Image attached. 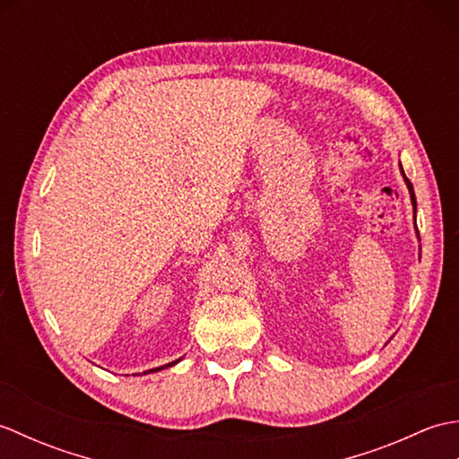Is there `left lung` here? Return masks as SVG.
Returning a JSON list of instances; mask_svg holds the SVG:
<instances>
[{
  "instance_id": "8db88e82",
  "label": "left lung",
  "mask_w": 459,
  "mask_h": 459,
  "mask_svg": "<svg viewBox=\"0 0 459 459\" xmlns=\"http://www.w3.org/2000/svg\"><path fill=\"white\" fill-rule=\"evenodd\" d=\"M401 173H403V178H404V181H406V187H408V193H411V201H412V207H414V219H416V197H414V189H412V183L408 181V178L404 175V171H403V165H401ZM416 232H418V229H416Z\"/></svg>"
}]
</instances>
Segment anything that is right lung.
<instances>
[{
  "mask_svg": "<svg viewBox=\"0 0 459 459\" xmlns=\"http://www.w3.org/2000/svg\"><path fill=\"white\" fill-rule=\"evenodd\" d=\"M181 359H178V360H173V363H168V365H163V367H158V368H150V370H145V373H158V370H161V368H168V367H173V365H178ZM143 373V375H145Z\"/></svg>",
  "mask_w": 459,
  "mask_h": 459,
  "instance_id": "right-lung-1",
  "label": "right lung"
}]
</instances>
